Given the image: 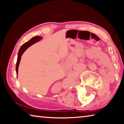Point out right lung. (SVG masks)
Wrapping results in <instances>:
<instances>
[{"mask_svg":"<svg viewBox=\"0 0 124 124\" xmlns=\"http://www.w3.org/2000/svg\"><path fill=\"white\" fill-rule=\"evenodd\" d=\"M42 39L41 37L39 36H36L32 38V39L29 40L28 41L26 42L24 44H23L21 47H20L19 51H18V56H17V63H16V73L17 74H18V66H19V64L21 61V56L22 54L24 53V52L26 51V50L28 49V48L31 46V45L34 44V43H37V42L39 41L40 40Z\"/></svg>","mask_w":124,"mask_h":124,"instance_id":"right-lung-1","label":"right lung"}]
</instances>
